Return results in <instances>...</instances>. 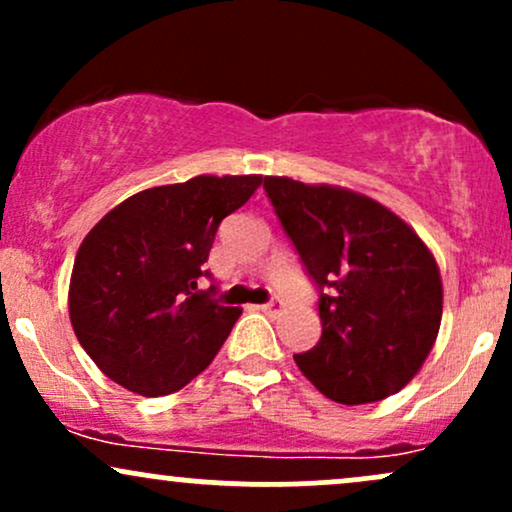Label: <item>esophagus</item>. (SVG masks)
Returning <instances> with one entry per match:
<instances>
[{"instance_id":"34e87169","label":"esophagus","mask_w":512,"mask_h":512,"mask_svg":"<svg viewBox=\"0 0 512 512\" xmlns=\"http://www.w3.org/2000/svg\"><path fill=\"white\" fill-rule=\"evenodd\" d=\"M281 308H284V303H281V301H269V303H264L260 310H264V313L272 315V313H281Z\"/></svg>"}]
</instances>
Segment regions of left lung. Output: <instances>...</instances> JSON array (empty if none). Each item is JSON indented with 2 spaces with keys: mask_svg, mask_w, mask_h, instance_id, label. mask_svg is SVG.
I'll list each match as a JSON object with an SVG mask.
<instances>
[{
  "mask_svg": "<svg viewBox=\"0 0 512 512\" xmlns=\"http://www.w3.org/2000/svg\"><path fill=\"white\" fill-rule=\"evenodd\" d=\"M264 190L320 289L322 337L293 361L332 402L395 395L436 344L443 281L433 252L395 211L339 185L267 175Z\"/></svg>",
  "mask_w": 512,
  "mask_h": 512,
  "instance_id": "obj_1",
  "label": "left lung"
}]
</instances>
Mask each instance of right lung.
Listing matches in <instances>:
<instances>
[{
	"mask_svg": "<svg viewBox=\"0 0 512 512\" xmlns=\"http://www.w3.org/2000/svg\"><path fill=\"white\" fill-rule=\"evenodd\" d=\"M262 175H197L127 197L88 231L69 279V320L98 368L129 392H178L219 354L243 310L199 279L219 223Z\"/></svg>",
	"mask_w": 512,
	"mask_h": 512,
	"instance_id": "1",
	"label": "right lung"
}]
</instances>
